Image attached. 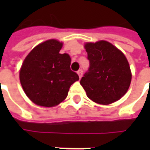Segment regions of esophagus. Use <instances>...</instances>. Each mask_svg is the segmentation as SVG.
<instances>
[{
    "mask_svg": "<svg viewBox=\"0 0 150 150\" xmlns=\"http://www.w3.org/2000/svg\"><path fill=\"white\" fill-rule=\"evenodd\" d=\"M77 73H78L79 76V78H81L82 75H83V70L82 69H79L78 71H77Z\"/></svg>",
    "mask_w": 150,
    "mask_h": 150,
    "instance_id": "1",
    "label": "esophagus"
}]
</instances>
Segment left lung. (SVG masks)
Returning <instances> with one entry per match:
<instances>
[{
    "label": "left lung",
    "mask_w": 150,
    "mask_h": 150,
    "mask_svg": "<svg viewBox=\"0 0 150 150\" xmlns=\"http://www.w3.org/2000/svg\"><path fill=\"white\" fill-rule=\"evenodd\" d=\"M84 47L90 66L80 84L88 97L100 104L120 100L128 91L132 79L125 54L106 41L87 42Z\"/></svg>",
    "instance_id": "left-lung-1"
}]
</instances>
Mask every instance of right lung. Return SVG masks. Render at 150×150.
I'll return each instance as SVG.
<instances>
[{
    "label": "right lung",
    "mask_w": 150,
    "mask_h": 150,
    "mask_svg": "<svg viewBox=\"0 0 150 150\" xmlns=\"http://www.w3.org/2000/svg\"><path fill=\"white\" fill-rule=\"evenodd\" d=\"M62 43L47 40L31 50L20 70V82L29 99L43 107H54L64 100L79 75L70 68L68 54H60Z\"/></svg>",
    "instance_id": "obj_1"
}]
</instances>
